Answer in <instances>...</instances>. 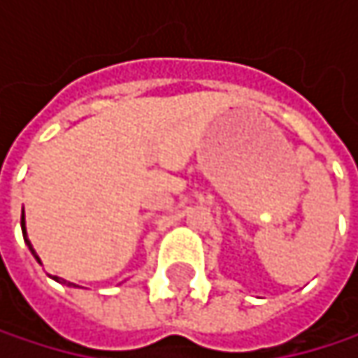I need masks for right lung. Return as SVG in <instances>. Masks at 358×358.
Instances as JSON below:
<instances>
[{"label": "right lung", "instance_id": "add662e5", "mask_svg": "<svg viewBox=\"0 0 358 358\" xmlns=\"http://www.w3.org/2000/svg\"><path fill=\"white\" fill-rule=\"evenodd\" d=\"M20 226H22V236H24V243L29 245V249H31V252L35 255V259H36V261H38V263H41V259H38V255H36L35 249H33L31 241L27 238V226H24V211H22V220H20ZM53 280H55V282H59V284H68V286H74L72 282H66V280H62V278H57V275H53Z\"/></svg>", "mask_w": 358, "mask_h": 358}]
</instances>
